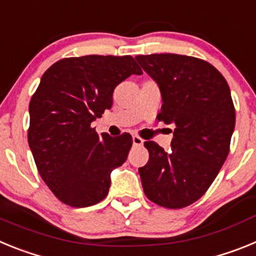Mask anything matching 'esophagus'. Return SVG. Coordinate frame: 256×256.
Here are the masks:
<instances>
[{"instance_id": "esophagus-1", "label": "esophagus", "mask_w": 256, "mask_h": 256, "mask_svg": "<svg viewBox=\"0 0 256 256\" xmlns=\"http://www.w3.org/2000/svg\"><path fill=\"white\" fill-rule=\"evenodd\" d=\"M132 141L134 146H141V144H144V140H142L141 137H138V136H133Z\"/></svg>"}]
</instances>
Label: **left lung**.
<instances>
[{
	"mask_svg": "<svg viewBox=\"0 0 256 256\" xmlns=\"http://www.w3.org/2000/svg\"><path fill=\"white\" fill-rule=\"evenodd\" d=\"M136 60L162 92L158 119L176 126L169 151L144 142L150 158L138 169L144 195L168 209L186 208L208 191L230 152L236 123L230 87L201 58L154 54Z\"/></svg>",
	"mask_w": 256,
	"mask_h": 256,
	"instance_id": "8db88e82",
	"label": "left lung"
}]
</instances>
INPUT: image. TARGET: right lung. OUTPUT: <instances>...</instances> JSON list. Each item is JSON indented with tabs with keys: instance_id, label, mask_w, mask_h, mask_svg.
<instances>
[{
	"instance_id": "right-lung-1",
	"label": "right lung",
	"mask_w": 256,
	"mask_h": 256,
	"mask_svg": "<svg viewBox=\"0 0 256 256\" xmlns=\"http://www.w3.org/2000/svg\"><path fill=\"white\" fill-rule=\"evenodd\" d=\"M142 70L132 56L61 58L40 78L29 104L28 142L40 177L64 204L106 198L110 173L126 160L132 136L97 134L91 123L112 105L115 87Z\"/></svg>"
}]
</instances>
